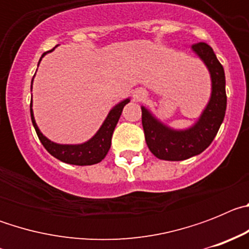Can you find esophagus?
<instances>
[{
  "mask_svg": "<svg viewBox=\"0 0 249 249\" xmlns=\"http://www.w3.org/2000/svg\"><path fill=\"white\" fill-rule=\"evenodd\" d=\"M147 92L146 89H137L135 92H133V97H135L136 101H142L143 98H146Z\"/></svg>",
  "mask_w": 249,
  "mask_h": 249,
  "instance_id": "esophagus-1",
  "label": "esophagus"
}]
</instances>
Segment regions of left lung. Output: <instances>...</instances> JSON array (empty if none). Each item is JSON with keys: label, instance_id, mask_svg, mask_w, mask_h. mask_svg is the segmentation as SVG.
Here are the masks:
<instances>
[{"label": "left lung", "instance_id": "1", "mask_svg": "<svg viewBox=\"0 0 249 249\" xmlns=\"http://www.w3.org/2000/svg\"><path fill=\"white\" fill-rule=\"evenodd\" d=\"M192 51L206 65L212 82L210 101L195 124L186 129H173L146 107H141L146 143L160 160H183L202 153L214 140L226 114L227 96L223 66L207 43H196Z\"/></svg>", "mask_w": 249, "mask_h": 249}]
</instances>
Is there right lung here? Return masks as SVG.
I'll use <instances>...</instances> for the list:
<instances>
[{
	"label": "right lung",
	"instance_id": "right-lung-1",
	"mask_svg": "<svg viewBox=\"0 0 249 249\" xmlns=\"http://www.w3.org/2000/svg\"><path fill=\"white\" fill-rule=\"evenodd\" d=\"M53 50L48 51V52H52ZM48 52H45L42 57L46 53H48ZM42 57L39 58V61L42 59ZM32 83H34V78H32ZM129 101H131L129 98H126V100L121 101L120 103L114 106L113 108L109 111V113L107 114L106 120L103 121L102 126L96 132V135L92 138H89V141H86V142L80 144H61L48 140L42 132L39 131L36 121H35L32 101H31L30 105L31 120H32V123H34V127L36 129V133L38 136L39 141H41V143L47 149L50 155L56 157L57 160H62L65 163L76 164V166H91V164H96L101 162L106 157V155L108 153L109 148H111V140L113 131L116 126H117V122L121 117L123 107Z\"/></svg>",
	"mask_w": 249,
	"mask_h": 249
}]
</instances>
